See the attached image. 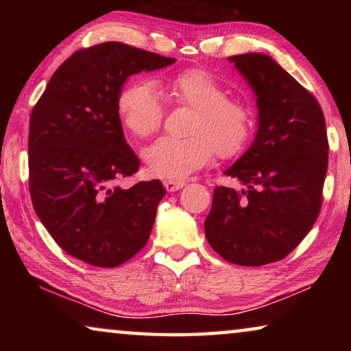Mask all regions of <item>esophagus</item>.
Masks as SVG:
<instances>
[{"instance_id":"obj_1","label":"esophagus","mask_w":351,"mask_h":351,"mask_svg":"<svg viewBox=\"0 0 351 351\" xmlns=\"http://www.w3.org/2000/svg\"><path fill=\"white\" fill-rule=\"evenodd\" d=\"M162 184H164V187H165V190H167V192H175V190H180V189L186 186V182L180 181V180H164Z\"/></svg>"}]
</instances>
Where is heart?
Listing matches in <instances>:
<instances>
[{"mask_svg": "<svg viewBox=\"0 0 351 351\" xmlns=\"http://www.w3.org/2000/svg\"><path fill=\"white\" fill-rule=\"evenodd\" d=\"M162 88L178 106L193 108L187 138H161L145 148L153 175L182 178L206 165L217 153L230 159L245 150L252 134L254 112L245 100L228 96L226 86L203 68H187L167 77ZM121 121L136 138H150L161 128L165 108L159 91L147 80H132L117 96Z\"/></svg>", "mask_w": 351, "mask_h": 351, "instance_id": "1", "label": "heart"}]
</instances>
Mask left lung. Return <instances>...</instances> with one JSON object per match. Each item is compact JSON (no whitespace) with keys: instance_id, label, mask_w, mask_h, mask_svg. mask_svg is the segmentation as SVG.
<instances>
[{"instance_id":"8db88e82","label":"left lung","mask_w":351,"mask_h":351,"mask_svg":"<svg viewBox=\"0 0 351 351\" xmlns=\"http://www.w3.org/2000/svg\"><path fill=\"white\" fill-rule=\"evenodd\" d=\"M257 94L258 132L226 175L241 189L217 186L204 229L224 260L261 266L287 257L322 207L328 138L317 99L265 54L229 57Z\"/></svg>"}]
</instances>
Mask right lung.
<instances>
[{"label": "right lung", "instance_id": "obj_1", "mask_svg": "<svg viewBox=\"0 0 351 351\" xmlns=\"http://www.w3.org/2000/svg\"><path fill=\"white\" fill-rule=\"evenodd\" d=\"M119 41L82 47L52 74L29 122V192L64 252L99 268L134 257L150 237L165 195L159 180L130 189L141 161L123 138L117 96L132 74L169 66Z\"/></svg>", "mask_w": 351, "mask_h": 351}]
</instances>
